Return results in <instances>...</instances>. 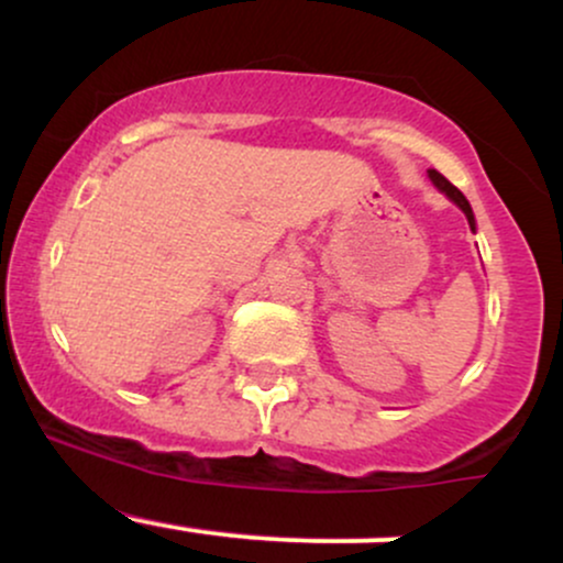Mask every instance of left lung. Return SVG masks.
<instances>
[{"label": "left lung", "instance_id": "8db88e82", "mask_svg": "<svg viewBox=\"0 0 563 563\" xmlns=\"http://www.w3.org/2000/svg\"><path fill=\"white\" fill-rule=\"evenodd\" d=\"M429 177H431V183H434L439 190L444 192V196H448L452 203H457L461 206V211L463 214H466V219H468V224H471V230H476V219H474V211H471V206H468V200H466V196H463L461 190H457L455 185L450 183L448 177H442V174H439L437 169H429Z\"/></svg>", "mask_w": 563, "mask_h": 563}]
</instances>
